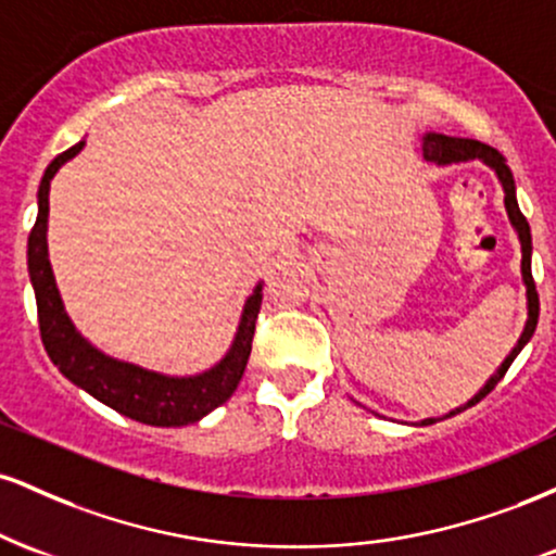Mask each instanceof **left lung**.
Instances as JSON below:
<instances>
[{
  "instance_id": "8db88e82",
  "label": "left lung",
  "mask_w": 556,
  "mask_h": 556,
  "mask_svg": "<svg viewBox=\"0 0 556 556\" xmlns=\"http://www.w3.org/2000/svg\"><path fill=\"white\" fill-rule=\"evenodd\" d=\"M424 159H426V162H437V164H457V162H470V159H481L483 164H489V167L496 172V177H500V182L504 188V208H507L509 222H513L515 232H518V240H520V251H522L520 271H522V282H526V298H528V321H526V329H522L518 344L513 348V353L504 358L502 366L496 368V374L491 376L486 384H483V389L476 394V397H470L468 402H465V405L446 413L444 418H450V416H457V413H463L465 407L476 405V402H481L483 397H486L491 389L500 384L502 376L507 374L509 366H513V361L518 358L520 350L526 348L528 340L533 337L535 324H539V292H535V282H533V274H531V253H533L531 227H528L526 216H522V212H520L518 195H515L513 172H509L507 162H504V156L500 154V151L491 149V146L481 143V140H473V138H452V136H442V132H426V136H424ZM420 424H424V426L437 424V418H426V420H420Z\"/></svg>"
}]
</instances>
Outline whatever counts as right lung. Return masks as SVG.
I'll return each mask as SVG.
<instances>
[{
	"mask_svg": "<svg viewBox=\"0 0 556 556\" xmlns=\"http://www.w3.org/2000/svg\"><path fill=\"white\" fill-rule=\"evenodd\" d=\"M83 140L49 164L38 185V216L28 235V274L36 292L38 329L49 358L73 384L86 389L112 410L149 426H188L219 407L238 389L248 355H251L253 331L261 311V282L242 305V316L235 331L232 348L208 371L195 376H164L132 366V363L110 358L96 350L78 329L73 327L56 290L47 248L49 222V185L62 164L80 154Z\"/></svg>",
	"mask_w": 556,
	"mask_h": 556,
	"instance_id": "add662e5",
	"label": "right lung"
}]
</instances>
